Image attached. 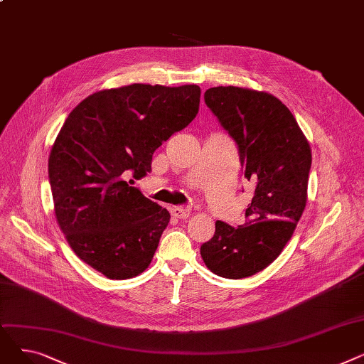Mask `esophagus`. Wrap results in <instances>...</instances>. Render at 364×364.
<instances>
[{
    "mask_svg": "<svg viewBox=\"0 0 364 364\" xmlns=\"http://www.w3.org/2000/svg\"><path fill=\"white\" fill-rule=\"evenodd\" d=\"M171 214L174 215L176 218H180V220H186L190 214V209L188 208H183V206H174L171 209Z\"/></svg>",
    "mask_w": 364,
    "mask_h": 364,
    "instance_id": "esophagus-1",
    "label": "esophagus"
}]
</instances>
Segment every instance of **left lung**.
I'll use <instances>...</instances> for the list:
<instances>
[{
	"label": "left lung",
	"instance_id": "left-lung-1",
	"mask_svg": "<svg viewBox=\"0 0 364 364\" xmlns=\"http://www.w3.org/2000/svg\"><path fill=\"white\" fill-rule=\"evenodd\" d=\"M205 103L236 141L245 177L257 183L246 223H215L200 246L205 265L225 279H243L269 267L295 232L307 205L311 147L291 110L273 94L214 87Z\"/></svg>",
	"mask_w": 364,
	"mask_h": 364
}]
</instances>
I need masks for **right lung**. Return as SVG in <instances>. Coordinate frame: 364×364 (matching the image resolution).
I'll return each instance as SVG.
<instances>
[{
	"mask_svg": "<svg viewBox=\"0 0 364 364\" xmlns=\"http://www.w3.org/2000/svg\"><path fill=\"white\" fill-rule=\"evenodd\" d=\"M195 84H131L102 90L76 106L48 158L54 215L72 251L107 279L141 274L169 213L125 177H144L155 150L199 112Z\"/></svg>",
	"mask_w": 364,
	"mask_h": 364,
	"instance_id": "add662e5",
	"label": "right lung"
}]
</instances>
